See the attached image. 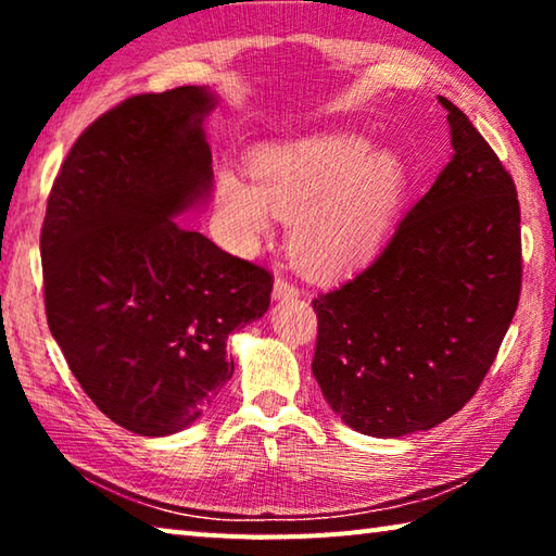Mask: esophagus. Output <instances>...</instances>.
I'll return each instance as SVG.
<instances>
[{
	"mask_svg": "<svg viewBox=\"0 0 556 556\" xmlns=\"http://www.w3.org/2000/svg\"><path fill=\"white\" fill-rule=\"evenodd\" d=\"M271 294H275V299L277 301H281V299H294V296H299V289L291 285V281L287 279V277H277L275 279V291H271Z\"/></svg>",
	"mask_w": 556,
	"mask_h": 556,
	"instance_id": "34e87169",
	"label": "esophagus"
}]
</instances>
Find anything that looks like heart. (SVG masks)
<instances>
[{
    "mask_svg": "<svg viewBox=\"0 0 556 556\" xmlns=\"http://www.w3.org/2000/svg\"><path fill=\"white\" fill-rule=\"evenodd\" d=\"M353 135H326L262 149L250 178L223 166L215 205L228 242L250 252L275 215L289 218V252L308 275L331 277L361 267L380 250L402 199V166L370 152Z\"/></svg>",
    "mask_w": 556,
    "mask_h": 556,
    "instance_id": "obj_1",
    "label": "heart"
}]
</instances>
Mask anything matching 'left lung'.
<instances>
[{"label": "left lung", "mask_w": 556, "mask_h": 556, "mask_svg": "<svg viewBox=\"0 0 556 556\" xmlns=\"http://www.w3.org/2000/svg\"><path fill=\"white\" fill-rule=\"evenodd\" d=\"M454 156L388 248L312 304L314 378L348 427L394 439L441 425L481 388L522 287L513 176L454 102Z\"/></svg>", "instance_id": "1"}]
</instances>
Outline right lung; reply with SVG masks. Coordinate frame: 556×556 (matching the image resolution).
<instances>
[{
	"instance_id": "right-lung-1",
	"label": "right lung",
	"mask_w": 556,
	"mask_h": 556,
	"mask_svg": "<svg viewBox=\"0 0 556 556\" xmlns=\"http://www.w3.org/2000/svg\"><path fill=\"white\" fill-rule=\"evenodd\" d=\"M184 86L108 110L75 139L41 228L49 328L96 407L142 437L191 427L232 378L235 328L265 316V267L174 223L213 184L203 117Z\"/></svg>"
}]
</instances>
